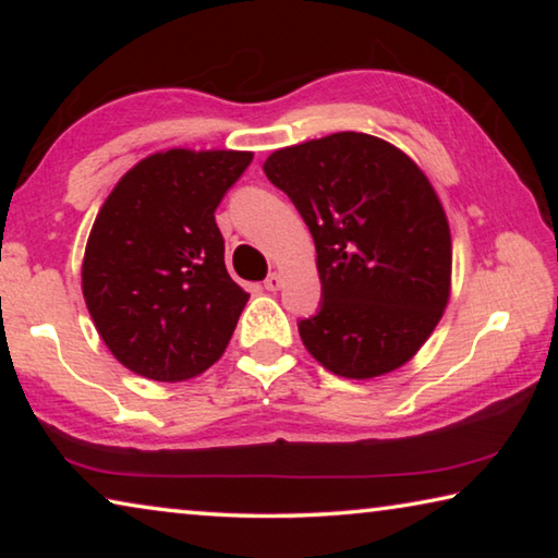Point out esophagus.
I'll return each mask as SVG.
<instances>
[{"label": "esophagus", "instance_id": "obj_1", "mask_svg": "<svg viewBox=\"0 0 558 558\" xmlns=\"http://www.w3.org/2000/svg\"><path fill=\"white\" fill-rule=\"evenodd\" d=\"M280 282H282V280H280L278 272H270V276L266 278V282H263V286H266V290H270V292H272V290H278V288H280Z\"/></svg>", "mask_w": 558, "mask_h": 558}]
</instances>
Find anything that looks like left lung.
Instances as JSON below:
<instances>
[{
	"label": "left lung",
	"mask_w": 558,
	"mask_h": 558,
	"mask_svg": "<svg viewBox=\"0 0 558 558\" xmlns=\"http://www.w3.org/2000/svg\"><path fill=\"white\" fill-rule=\"evenodd\" d=\"M263 172L315 239L323 298L298 323L302 344L349 379L399 369L450 295V229L426 174L364 132L278 149Z\"/></svg>",
	"instance_id": "left-lung-1"
}]
</instances>
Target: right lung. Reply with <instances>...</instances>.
<instances>
[{
  "label": "right lung",
  "mask_w": 558,
  "mask_h": 558,
  "mask_svg": "<svg viewBox=\"0 0 558 558\" xmlns=\"http://www.w3.org/2000/svg\"><path fill=\"white\" fill-rule=\"evenodd\" d=\"M251 159L169 149L132 167L102 204L83 258V298L130 372L184 381L223 354L248 292L226 270L214 211Z\"/></svg>",
  "instance_id": "add662e5"
}]
</instances>
